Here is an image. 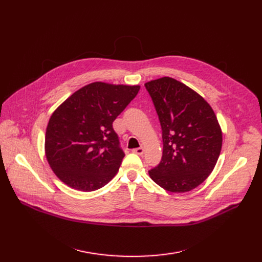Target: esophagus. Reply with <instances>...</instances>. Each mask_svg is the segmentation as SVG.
<instances>
[{"label":"esophagus","mask_w":262,"mask_h":262,"mask_svg":"<svg viewBox=\"0 0 262 262\" xmlns=\"http://www.w3.org/2000/svg\"><path fill=\"white\" fill-rule=\"evenodd\" d=\"M133 152L136 153V154H138V155H142L143 152H144V149H143V147L140 146V147H138V148H134Z\"/></svg>","instance_id":"34e87169"}]
</instances>
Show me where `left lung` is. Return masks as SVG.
I'll use <instances>...</instances> for the list:
<instances>
[{"instance_id":"8db88e82","label":"left lung","mask_w":262,"mask_h":262,"mask_svg":"<svg viewBox=\"0 0 262 262\" xmlns=\"http://www.w3.org/2000/svg\"><path fill=\"white\" fill-rule=\"evenodd\" d=\"M162 130L163 150L149 177L164 190L182 193L212 172L222 148V130L210 105L183 82L161 77L144 84Z\"/></svg>"}]
</instances>
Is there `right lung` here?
I'll return each mask as SVG.
<instances>
[{"mask_svg":"<svg viewBox=\"0 0 262 262\" xmlns=\"http://www.w3.org/2000/svg\"><path fill=\"white\" fill-rule=\"evenodd\" d=\"M139 89L96 81L55 110L47 127L46 156L61 182L89 192L113 180L125 156L113 122Z\"/></svg>","mask_w":262,"mask_h":262,"instance_id":"right-lung-1","label":"right lung"}]
</instances>
